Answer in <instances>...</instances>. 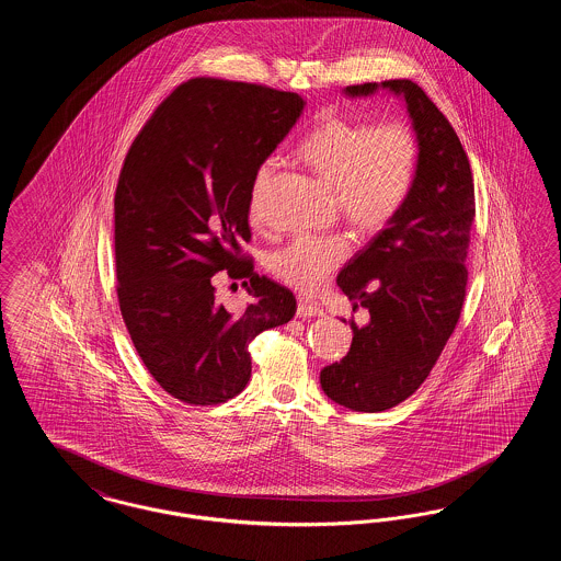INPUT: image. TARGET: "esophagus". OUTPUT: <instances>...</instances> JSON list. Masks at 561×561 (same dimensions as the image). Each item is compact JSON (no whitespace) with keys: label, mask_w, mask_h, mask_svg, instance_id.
<instances>
[{"label":"esophagus","mask_w":561,"mask_h":561,"mask_svg":"<svg viewBox=\"0 0 561 561\" xmlns=\"http://www.w3.org/2000/svg\"><path fill=\"white\" fill-rule=\"evenodd\" d=\"M296 316L298 318H320L323 316V309H320L318 305L309 302V300H298V307H296Z\"/></svg>","instance_id":"34e87169"}]
</instances>
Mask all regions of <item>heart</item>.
Wrapping results in <instances>:
<instances>
[{
    "instance_id": "obj_1",
    "label": "heart",
    "mask_w": 561,
    "mask_h": 561,
    "mask_svg": "<svg viewBox=\"0 0 561 561\" xmlns=\"http://www.w3.org/2000/svg\"><path fill=\"white\" fill-rule=\"evenodd\" d=\"M300 158L330 188L339 213L362 231L389 225L408 199L419 168V138L403 119L378 126L328 119L305 138ZM275 163L263 161L250 188V220H261V193ZM351 241L343 233L296 236L267 256L268 273L300 293H316L343 265Z\"/></svg>"
}]
</instances>
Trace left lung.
Returning a JSON list of instances; mask_svg holds the SVG:
<instances>
[{"instance_id": "left-lung-1", "label": "left lung", "mask_w": 561, "mask_h": 561, "mask_svg": "<svg viewBox=\"0 0 561 561\" xmlns=\"http://www.w3.org/2000/svg\"><path fill=\"white\" fill-rule=\"evenodd\" d=\"M378 90L405 103L421 153L403 208L336 277L353 311L362 305L370 318L348 321L351 348L321 370L320 382L355 412L389 410L425 382L462 311L476 216L471 165L446 115L410 80L347 85L345 96Z\"/></svg>"}]
</instances>
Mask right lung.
<instances>
[{"mask_svg":"<svg viewBox=\"0 0 561 561\" xmlns=\"http://www.w3.org/2000/svg\"><path fill=\"white\" fill-rule=\"evenodd\" d=\"M305 99L267 85L181 83L134 138L115 191L122 318L161 389L191 405L236 398L250 380V341L293 320L294 294L259 275L241 243L259 165L298 122ZM228 268L253 296L229 312L213 296Z\"/></svg>","mask_w":561,"mask_h":561,"instance_id":"add662e5","label":"right lung"}]
</instances>
